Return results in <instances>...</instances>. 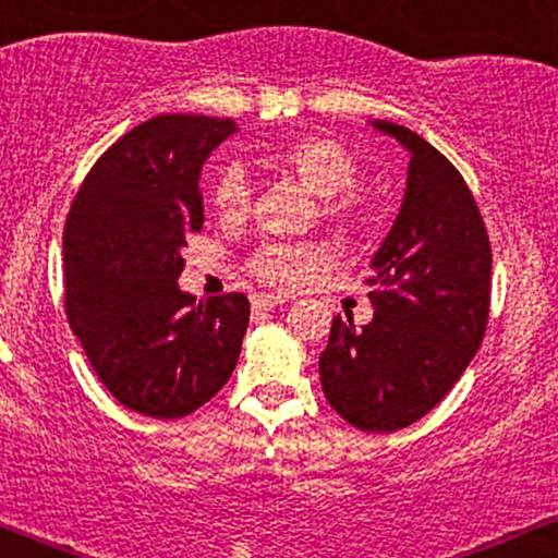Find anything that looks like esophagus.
<instances>
[{"instance_id": "1", "label": "esophagus", "mask_w": 558, "mask_h": 558, "mask_svg": "<svg viewBox=\"0 0 558 558\" xmlns=\"http://www.w3.org/2000/svg\"><path fill=\"white\" fill-rule=\"evenodd\" d=\"M288 296H280V293H257L252 296V306L254 310H275V306L286 304Z\"/></svg>"}]
</instances>
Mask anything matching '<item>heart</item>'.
<instances>
[{
    "mask_svg": "<svg viewBox=\"0 0 558 558\" xmlns=\"http://www.w3.org/2000/svg\"><path fill=\"white\" fill-rule=\"evenodd\" d=\"M278 170L293 175L312 194L325 196V209L341 220H356L364 202L354 183L360 165L341 141L328 136H301L288 141L270 157ZM215 209L222 217H243L252 207V183L241 168H226L213 185ZM330 262L323 243L267 241L246 259V270L259 283L275 288H299L310 283Z\"/></svg>",
    "mask_w": 558,
    "mask_h": 558,
    "instance_id": "1",
    "label": "heart"
}]
</instances>
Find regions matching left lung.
Wrapping results in <instances>:
<instances>
[{
    "label": "left lung",
    "instance_id": "8db88e82",
    "mask_svg": "<svg viewBox=\"0 0 558 558\" xmlns=\"http://www.w3.org/2000/svg\"><path fill=\"white\" fill-rule=\"evenodd\" d=\"M412 155L399 217L373 257L375 315L336 317L319 354L325 399L349 425L393 433L425 417L477 354L490 306V241L464 178L409 128L375 120Z\"/></svg>",
    "mask_w": 558,
    "mask_h": 558
}]
</instances>
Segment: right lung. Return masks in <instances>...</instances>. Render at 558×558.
Here are the masks:
<instances>
[{"label":"right lung","mask_w":558,"mask_h":558,"mask_svg":"<svg viewBox=\"0 0 558 558\" xmlns=\"http://www.w3.org/2000/svg\"><path fill=\"white\" fill-rule=\"evenodd\" d=\"M233 120L157 114L105 151L70 207L65 312L96 377L155 420L196 412L228 383L248 299L178 288L183 246L204 226L198 175Z\"/></svg>","instance_id":"add662e5"}]
</instances>
